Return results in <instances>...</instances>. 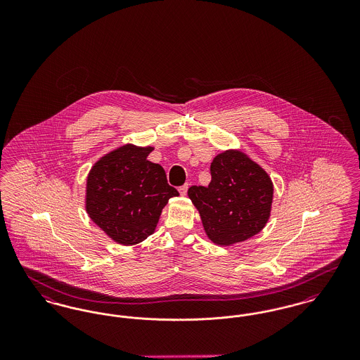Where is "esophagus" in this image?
Listing matches in <instances>:
<instances>
[{"mask_svg":"<svg viewBox=\"0 0 360 360\" xmlns=\"http://www.w3.org/2000/svg\"><path fill=\"white\" fill-rule=\"evenodd\" d=\"M188 184H185L184 186H181V188H179V193H181V195H186V194H188Z\"/></svg>","mask_w":360,"mask_h":360,"instance_id":"34e87169","label":"esophagus"}]
</instances>
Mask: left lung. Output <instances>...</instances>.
I'll return each mask as SVG.
<instances>
[{"mask_svg": "<svg viewBox=\"0 0 360 360\" xmlns=\"http://www.w3.org/2000/svg\"><path fill=\"white\" fill-rule=\"evenodd\" d=\"M210 174L207 188L188 191L207 238L217 245H232L255 236L271 212L274 186L269 174L238 150L217 155Z\"/></svg>", "mask_w": 360, "mask_h": 360, "instance_id": "obj_1", "label": "left lung"}]
</instances>
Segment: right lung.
Listing matches in <instances>:
<instances>
[{
    "label": "right lung",
    "instance_id": "right-lung-1",
    "mask_svg": "<svg viewBox=\"0 0 360 360\" xmlns=\"http://www.w3.org/2000/svg\"><path fill=\"white\" fill-rule=\"evenodd\" d=\"M154 147L125 144L94 163L86 181V212L122 245L153 235L162 209L179 195L160 165L147 160Z\"/></svg>",
    "mask_w": 360,
    "mask_h": 360
}]
</instances>
